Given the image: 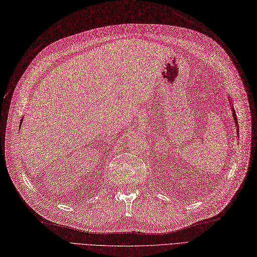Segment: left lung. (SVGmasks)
I'll return each instance as SVG.
<instances>
[{"instance_id": "1", "label": "left lung", "mask_w": 257, "mask_h": 257, "mask_svg": "<svg viewBox=\"0 0 257 257\" xmlns=\"http://www.w3.org/2000/svg\"><path fill=\"white\" fill-rule=\"evenodd\" d=\"M228 102H229V105H231V109H232V113H233V119H234V122H235V125L237 127V135H239V126H238V121H237V116H236V111L234 109V106H233V102H232V99L231 96H229L228 94ZM238 138H239V136H237Z\"/></svg>"}]
</instances>
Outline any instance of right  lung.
Segmentation results:
<instances>
[{
    "mask_svg": "<svg viewBox=\"0 0 257 257\" xmlns=\"http://www.w3.org/2000/svg\"><path fill=\"white\" fill-rule=\"evenodd\" d=\"M22 121H23V118L21 119V122H20V126H21V124H22Z\"/></svg>",
    "mask_w": 257,
    "mask_h": 257,
    "instance_id": "add662e5",
    "label": "right lung"
}]
</instances>
